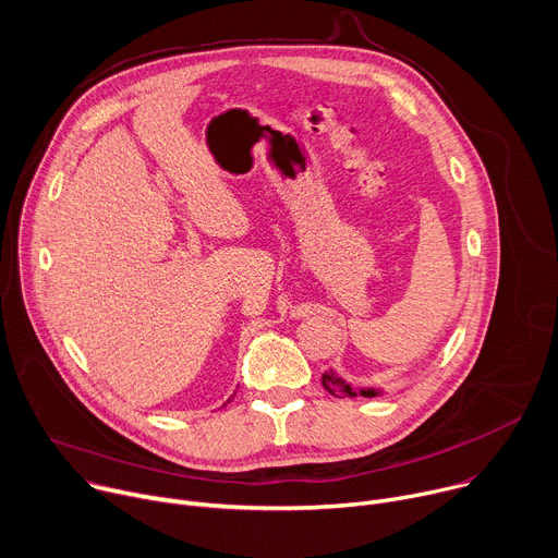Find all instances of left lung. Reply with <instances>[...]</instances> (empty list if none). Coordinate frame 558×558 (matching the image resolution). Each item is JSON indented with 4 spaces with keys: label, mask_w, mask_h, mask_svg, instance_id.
<instances>
[{
    "label": "left lung",
    "mask_w": 558,
    "mask_h": 558,
    "mask_svg": "<svg viewBox=\"0 0 558 558\" xmlns=\"http://www.w3.org/2000/svg\"><path fill=\"white\" fill-rule=\"evenodd\" d=\"M323 386L331 392V395H336V397H357V395H362V397H375V395H381V390H377V388H360V390H353L351 388V384H347L342 377H338L333 371H327L325 375H323Z\"/></svg>",
    "instance_id": "left-lung-1"
}]
</instances>
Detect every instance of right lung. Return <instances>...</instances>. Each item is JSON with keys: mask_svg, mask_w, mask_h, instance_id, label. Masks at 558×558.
I'll return each mask as SVG.
<instances>
[{"mask_svg": "<svg viewBox=\"0 0 558 558\" xmlns=\"http://www.w3.org/2000/svg\"><path fill=\"white\" fill-rule=\"evenodd\" d=\"M227 402H229V400H227Z\"/></svg>", "mask_w": 558, "mask_h": 558, "instance_id": "1", "label": "right lung"}]
</instances>
